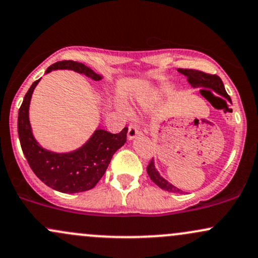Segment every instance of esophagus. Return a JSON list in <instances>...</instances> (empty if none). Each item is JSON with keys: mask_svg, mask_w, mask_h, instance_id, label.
I'll list each match as a JSON object with an SVG mask.
<instances>
[{"mask_svg": "<svg viewBox=\"0 0 258 258\" xmlns=\"http://www.w3.org/2000/svg\"><path fill=\"white\" fill-rule=\"evenodd\" d=\"M139 129L137 128V125L135 124H130V125L128 126V138L132 140V139L137 138V135H139Z\"/></svg>", "mask_w": 258, "mask_h": 258, "instance_id": "1", "label": "esophagus"}]
</instances>
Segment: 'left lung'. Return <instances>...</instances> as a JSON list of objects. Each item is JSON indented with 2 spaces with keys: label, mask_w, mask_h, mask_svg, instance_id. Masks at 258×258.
Segmentation results:
<instances>
[{
  "label": "left lung",
  "mask_w": 258,
  "mask_h": 258,
  "mask_svg": "<svg viewBox=\"0 0 258 258\" xmlns=\"http://www.w3.org/2000/svg\"><path fill=\"white\" fill-rule=\"evenodd\" d=\"M178 72L179 73L184 74L185 77L187 78V83H189L192 88L213 89L217 94L222 95V96H224L228 101H230L231 102L229 95H228L227 91H225L222 79L218 77V75L208 74V73H205V72L196 71V69L180 68V69H178ZM200 91L201 92L205 91V89H201ZM147 174H149L150 178H151V180L153 181V183L157 185V186H160L161 189L166 190V191H168V192H179V194L183 192L180 189H178V187H175L174 185L168 183L166 179L162 178V176L160 175V173H158L157 169H156L155 163H153V160L150 161L149 166H147Z\"/></svg>",
  "instance_id": "obj_1"
}]
</instances>
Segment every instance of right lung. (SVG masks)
<instances>
[{"instance_id":"1","label":"right lung","mask_w":258,"mask_h":258,"mask_svg":"<svg viewBox=\"0 0 258 258\" xmlns=\"http://www.w3.org/2000/svg\"><path fill=\"white\" fill-rule=\"evenodd\" d=\"M56 69H71L95 82L101 80V75L74 60L56 62L48 67L46 73ZM39 80L25 94L18 112V135L23 153L35 175L47 186L64 194L88 191L105 174L114 152L125 144L128 128L125 126L118 134L97 129L88 143L73 152L54 153L43 150L34 139L29 123L30 98Z\"/></svg>"}]
</instances>
